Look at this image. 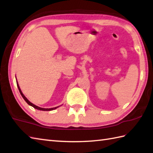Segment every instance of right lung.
<instances>
[{"mask_svg":"<svg viewBox=\"0 0 153 153\" xmlns=\"http://www.w3.org/2000/svg\"><path fill=\"white\" fill-rule=\"evenodd\" d=\"M16 83H17V86H18V88H19V91H20V94H21V95H22V97H23V99L24 100H25V101L26 102L28 103L29 105H30V106H32V107H34V108H35V109H38V110H40V111H52V110H53V109H56V108H58V107H53V108H42V107H38V106H36V105H34V104H33V103H32L30 101H28V99H27L25 95H24V94H22V91H21V89H20V87H19V83H18V82H16Z\"/></svg>","mask_w":153,"mask_h":153,"instance_id":"add662e5","label":"right lung"}]
</instances>
